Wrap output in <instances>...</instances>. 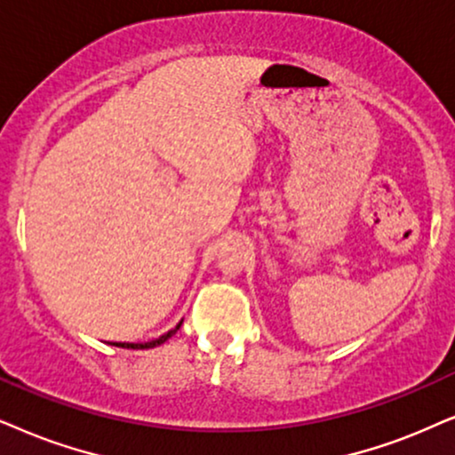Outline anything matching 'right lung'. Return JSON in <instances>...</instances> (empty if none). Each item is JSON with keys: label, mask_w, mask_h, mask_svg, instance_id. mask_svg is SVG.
<instances>
[{"label": "right lung", "mask_w": 455, "mask_h": 455, "mask_svg": "<svg viewBox=\"0 0 455 455\" xmlns=\"http://www.w3.org/2000/svg\"><path fill=\"white\" fill-rule=\"evenodd\" d=\"M180 325H182V321L180 323H178L174 330H170L168 333H164V336H159L157 340H151V342H142V344H132V342H115V347H122V348H153V347H159V344H164L165 340H168V338H172L174 336V333L180 330Z\"/></svg>", "instance_id": "obj_1"}]
</instances>
